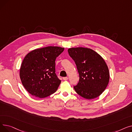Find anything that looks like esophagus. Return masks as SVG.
<instances>
[{
    "label": "esophagus",
    "instance_id": "obj_1",
    "mask_svg": "<svg viewBox=\"0 0 132 132\" xmlns=\"http://www.w3.org/2000/svg\"><path fill=\"white\" fill-rule=\"evenodd\" d=\"M68 79V77H64V78H63V80H67Z\"/></svg>",
    "mask_w": 132,
    "mask_h": 132
}]
</instances>
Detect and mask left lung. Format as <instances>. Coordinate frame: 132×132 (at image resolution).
I'll list each match as a JSON object with an SVG mask.
<instances>
[{
  "mask_svg": "<svg viewBox=\"0 0 132 132\" xmlns=\"http://www.w3.org/2000/svg\"><path fill=\"white\" fill-rule=\"evenodd\" d=\"M68 52L79 74V81L74 86L75 92L88 100L97 97L105 90L110 79L109 69L104 60L88 48L72 47Z\"/></svg>",
  "mask_w": 132,
  "mask_h": 132,
  "instance_id": "left-lung-1",
  "label": "left lung"
}]
</instances>
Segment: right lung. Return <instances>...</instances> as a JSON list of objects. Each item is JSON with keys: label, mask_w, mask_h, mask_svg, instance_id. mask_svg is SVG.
I'll return each mask as SVG.
<instances>
[{"label": "right lung", "mask_w": 132, "mask_h": 132, "mask_svg": "<svg viewBox=\"0 0 132 132\" xmlns=\"http://www.w3.org/2000/svg\"><path fill=\"white\" fill-rule=\"evenodd\" d=\"M64 48L47 46L32 50L24 57L20 77L31 95L44 98L56 92L61 80L55 74V61Z\"/></svg>", "instance_id": "1"}]
</instances>
